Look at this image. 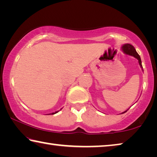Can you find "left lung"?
Masks as SVG:
<instances>
[{"label":"left lung","instance_id":"1","mask_svg":"<svg viewBox=\"0 0 157 157\" xmlns=\"http://www.w3.org/2000/svg\"><path fill=\"white\" fill-rule=\"evenodd\" d=\"M122 48H123V51L125 52L126 54L129 55H132V56H134L135 58H136V59L139 60V62L140 66L142 67L141 59H140V57L139 56V55L138 54L137 52L136 51V49L134 48V46H132L131 44H127L125 45H124V46L122 47ZM125 112H126V111H125Z\"/></svg>","mask_w":157,"mask_h":157}]
</instances>
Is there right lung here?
Instances as JSON below:
<instances>
[{
	"label": "right lung",
	"instance_id": "obj_1",
	"mask_svg": "<svg viewBox=\"0 0 157 157\" xmlns=\"http://www.w3.org/2000/svg\"><path fill=\"white\" fill-rule=\"evenodd\" d=\"M58 112V111H57V112H55V113H52V114H55V113H57Z\"/></svg>",
	"mask_w": 157,
	"mask_h": 157
}]
</instances>
